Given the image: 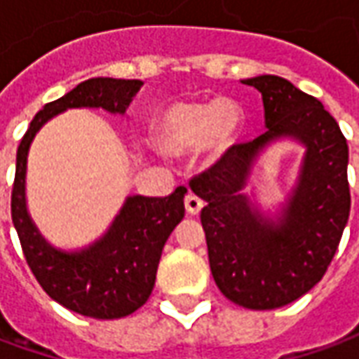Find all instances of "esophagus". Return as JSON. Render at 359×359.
I'll return each instance as SVG.
<instances>
[{
    "mask_svg": "<svg viewBox=\"0 0 359 359\" xmlns=\"http://www.w3.org/2000/svg\"><path fill=\"white\" fill-rule=\"evenodd\" d=\"M184 208H187V213L188 215H198L203 208V202L194 194H188L184 198Z\"/></svg>",
    "mask_w": 359,
    "mask_h": 359,
    "instance_id": "1",
    "label": "esophagus"
}]
</instances>
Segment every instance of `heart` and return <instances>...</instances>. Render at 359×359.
<instances>
[{
	"instance_id": "obj_1",
	"label": "heart",
	"mask_w": 359,
	"mask_h": 359,
	"mask_svg": "<svg viewBox=\"0 0 359 359\" xmlns=\"http://www.w3.org/2000/svg\"><path fill=\"white\" fill-rule=\"evenodd\" d=\"M242 128L238 105L225 97L208 102H177L161 113L156 126L157 144L175 156L205 148L225 154Z\"/></svg>"
}]
</instances>
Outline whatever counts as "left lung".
I'll list each match as a JSON object with an SVG mask.
<instances>
[{
  "instance_id": "1",
  "label": "left lung",
  "mask_w": 359,
  "mask_h": 359,
  "mask_svg": "<svg viewBox=\"0 0 359 359\" xmlns=\"http://www.w3.org/2000/svg\"><path fill=\"white\" fill-rule=\"evenodd\" d=\"M262 94L265 130L234 144L190 180L200 196L211 275L242 308L275 309L298 300L323 278L350 215L348 144L323 103L286 79L242 81ZM292 137L306 148L299 182L277 219L261 215L241 190L271 141Z\"/></svg>"
}]
</instances>
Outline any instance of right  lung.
I'll return each mask as SVG.
<instances>
[{
	"mask_svg": "<svg viewBox=\"0 0 359 359\" xmlns=\"http://www.w3.org/2000/svg\"><path fill=\"white\" fill-rule=\"evenodd\" d=\"M142 81L90 79L36 113L17 149L11 194L13 225L28 267L50 298L94 319H118L142 308L156 285L161 252L184 217L187 188L165 198L128 196L100 241L76 252L51 246L27 210V157L36 133L51 117L73 107H102L125 115Z\"/></svg>",
	"mask_w": 359,
	"mask_h": 359,
	"instance_id": "right-lung-1",
	"label": "right lung"
}]
</instances>
